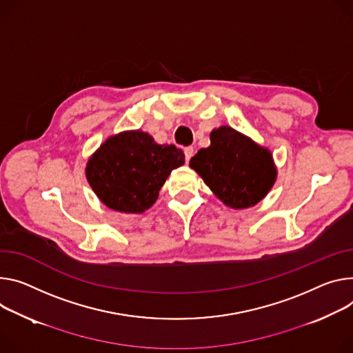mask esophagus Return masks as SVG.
Here are the masks:
<instances>
[{
  "mask_svg": "<svg viewBox=\"0 0 353 353\" xmlns=\"http://www.w3.org/2000/svg\"><path fill=\"white\" fill-rule=\"evenodd\" d=\"M184 154H185V160L188 162V160L193 157V154H194V148L193 146H187L185 149H184Z\"/></svg>",
  "mask_w": 353,
  "mask_h": 353,
  "instance_id": "1",
  "label": "esophagus"
}]
</instances>
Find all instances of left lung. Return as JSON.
<instances>
[{"mask_svg": "<svg viewBox=\"0 0 353 353\" xmlns=\"http://www.w3.org/2000/svg\"><path fill=\"white\" fill-rule=\"evenodd\" d=\"M211 145L190 159L194 169L214 191L232 208H248L259 203L276 180V169L268 149L249 138L221 126L210 134Z\"/></svg>", "mask_w": 353, "mask_h": 353, "instance_id": "obj_1", "label": "left lung"}]
</instances>
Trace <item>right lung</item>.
<instances>
[{
	"label": "right lung",
	"mask_w": 353,
	"mask_h": 353,
	"mask_svg": "<svg viewBox=\"0 0 353 353\" xmlns=\"http://www.w3.org/2000/svg\"><path fill=\"white\" fill-rule=\"evenodd\" d=\"M181 165V149L157 145L148 134L131 131L107 139L88 160L85 174L107 207L141 214L153 205L170 172Z\"/></svg>",
	"instance_id": "obj_1"
}]
</instances>
